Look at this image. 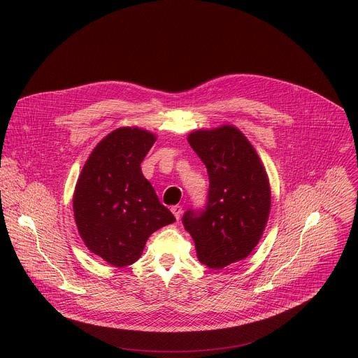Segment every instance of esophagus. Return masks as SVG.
Listing matches in <instances>:
<instances>
[{
    "instance_id": "obj_1",
    "label": "esophagus",
    "mask_w": 358,
    "mask_h": 358,
    "mask_svg": "<svg viewBox=\"0 0 358 358\" xmlns=\"http://www.w3.org/2000/svg\"><path fill=\"white\" fill-rule=\"evenodd\" d=\"M171 210H172V213H173V216L176 217V220H179V219H180V216H182V206H179V204L172 206V207H171Z\"/></svg>"
}]
</instances>
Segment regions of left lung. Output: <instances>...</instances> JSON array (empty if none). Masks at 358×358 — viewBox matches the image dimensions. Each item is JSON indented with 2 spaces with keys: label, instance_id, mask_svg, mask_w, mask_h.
Segmentation results:
<instances>
[{
  "label": "left lung",
  "instance_id": "1",
  "mask_svg": "<svg viewBox=\"0 0 358 358\" xmlns=\"http://www.w3.org/2000/svg\"><path fill=\"white\" fill-rule=\"evenodd\" d=\"M187 142L207 168L206 210L183 214L196 254L208 268L245 259L259 243L271 211L266 171L247 136L234 125L196 129Z\"/></svg>",
  "mask_w": 358,
  "mask_h": 358
}]
</instances>
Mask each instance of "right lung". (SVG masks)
Instances as JSON below:
<instances>
[{
    "instance_id": "1",
    "label": "right lung",
    "mask_w": 358,
    "mask_h": 358,
    "mask_svg": "<svg viewBox=\"0 0 358 358\" xmlns=\"http://www.w3.org/2000/svg\"><path fill=\"white\" fill-rule=\"evenodd\" d=\"M155 141V134L138 127L111 131L92 151L75 187L73 213L83 243L118 268L134 264L150 236L175 222L141 171Z\"/></svg>"
}]
</instances>
